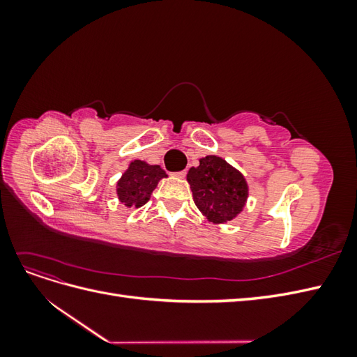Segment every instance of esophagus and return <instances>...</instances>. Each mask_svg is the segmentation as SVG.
<instances>
[{
  "label": "esophagus",
  "instance_id": "obj_1",
  "mask_svg": "<svg viewBox=\"0 0 357 357\" xmlns=\"http://www.w3.org/2000/svg\"><path fill=\"white\" fill-rule=\"evenodd\" d=\"M174 176L178 177V178H185L186 177V171H178V172H176Z\"/></svg>",
  "mask_w": 357,
  "mask_h": 357
}]
</instances>
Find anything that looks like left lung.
I'll return each instance as SVG.
<instances>
[{
    "mask_svg": "<svg viewBox=\"0 0 357 357\" xmlns=\"http://www.w3.org/2000/svg\"><path fill=\"white\" fill-rule=\"evenodd\" d=\"M188 183L198 210L214 225L231 222L245 207L247 180L220 156L201 158L199 165L189 169Z\"/></svg>",
    "mask_w": 357,
    "mask_h": 357,
    "instance_id": "1",
    "label": "left lung"
}]
</instances>
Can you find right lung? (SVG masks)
<instances>
[{"mask_svg": "<svg viewBox=\"0 0 357 357\" xmlns=\"http://www.w3.org/2000/svg\"><path fill=\"white\" fill-rule=\"evenodd\" d=\"M167 172L159 165H150L146 160H131L122 177L116 183L117 198L128 208H139L150 199L162 178H167Z\"/></svg>", "mask_w": 357, "mask_h": 357, "instance_id": "right-lung-1", "label": "right lung"}]
</instances>
